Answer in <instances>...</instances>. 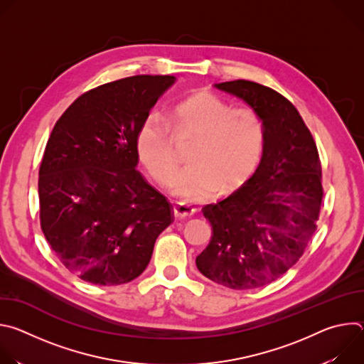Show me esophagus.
I'll return each mask as SVG.
<instances>
[{
    "label": "esophagus",
    "mask_w": 364,
    "mask_h": 364,
    "mask_svg": "<svg viewBox=\"0 0 364 364\" xmlns=\"http://www.w3.org/2000/svg\"><path fill=\"white\" fill-rule=\"evenodd\" d=\"M173 212H174L176 219H186V218L193 216V215L196 213V209H194V207L186 204V203H177V204L174 205Z\"/></svg>",
    "instance_id": "34e87169"
}]
</instances>
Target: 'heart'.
I'll list each match as a JSON object with an SVG mask.
<instances>
[{"label": "heart", "instance_id": "obj_1", "mask_svg": "<svg viewBox=\"0 0 364 364\" xmlns=\"http://www.w3.org/2000/svg\"><path fill=\"white\" fill-rule=\"evenodd\" d=\"M174 136L193 139L187 167L173 181L174 193L187 201L210 197L220 186L229 191L245 184L261 164L265 151V124L252 108H232L215 93L198 92L168 112L167 122L149 114L141 122L135 146L149 177L160 186L173 180L177 159Z\"/></svg>", "mask_w": 364, "mask_h": 364}]
</instances>
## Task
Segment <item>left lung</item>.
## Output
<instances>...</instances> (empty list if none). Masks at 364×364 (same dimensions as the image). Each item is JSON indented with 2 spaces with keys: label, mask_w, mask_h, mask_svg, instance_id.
Here are the masks:
<instances>
[{
  "label": "left lung",
  "mask_w": 364,
  "mask_h": 364,
  "mask_svg": "<svg viewBox=\"0 0 364 364\" xmlns=\"http://www.w3.org/2000/svg\"><path fill=\"white\" fill-rule=\"evenodd\" d=\"M216 87L261 115L267 141L255 174L225 200L203 207L213 233L196 265L223 287L261 288L298 262L317 229L321 161L313 135L285 96L242 79Z\"/></svg>",
  "instance_id": "1"
}]
</instances>
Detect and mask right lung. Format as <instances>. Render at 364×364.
Instances as JSON below:
<instances>
[{
  "label": "right lung",
  "mask_w": 364,
  "mask_h": 364,
  "mask_svg": "<svg viewBox=\"0 0 364 364\" xmlns=\"http://www.w3.org/2000/svg\"><path fill=\"white\" fill-rule=\"evenodd\" d=\"M174 76L139 75L80 95L58 119L38 170L41 230L60 262L95 285L139 277L173 205L139 171L136 131Z\"/></svg>",
  "instance_id": "1"
}]
</instances>
